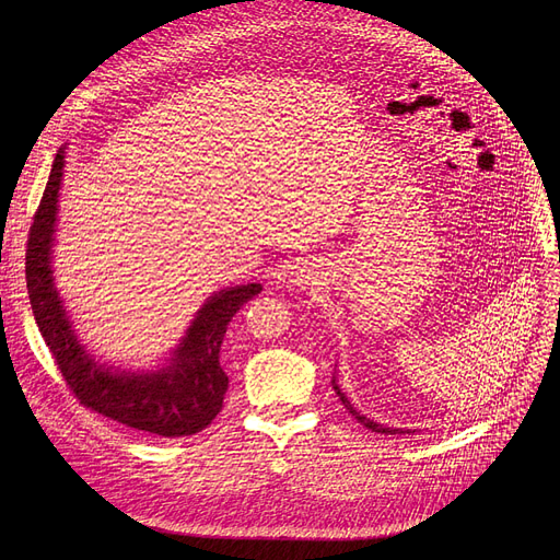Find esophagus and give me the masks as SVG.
<instances>
[{
	"mask_svg": "<svg viewBox=\"0 0 560 560\" xmlns=\"http://www.w3.org/2000/svg\"><path fill=\"white\" fill-rule=\"evenodd\" d=\"M310 279H312V275H310V270H305V268H301V270L294 275V283H296V285H307Z\"/></svg>",
	"mask_w": 560,
	"mask_h": 560,
	"instance_id": "34e87169",
	"label": "esophagus"
}]
</instances>
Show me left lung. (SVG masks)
Returning <instances> with one entry per match:
<instances>
[{"instance_id":"left-lung-1","label":"left lung","mask_w":560,"mask_h":560,"mask_svg":"<svg viewBox=\"0 0 560 560\" xmlns=\"http://www.w3.org/2000/svg\"><path fill=\"white\" fill-rule=\"evenodd\" d=\"M332 387H335V392H337V396L341 398V404L346 406V410L363 425V428H368V430H372V432H378V434H412L410 430H396V428H385V425H381V423H374V421H370L368 417H363V415H359L357 410H354V406L348 401V396L339 389V385H337V378L332 376Z\"/></svg>"}]
</instances>
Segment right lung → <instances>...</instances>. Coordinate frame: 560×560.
Segmentation results:
<instances>
[{"mask_svg":"<svg viewBox=\"0 0 560 560\" xmlns=\"http://www.w3.org/2000/svg\"><path fill=\"white\" fill-rule=\"evenodd\" d=\"M63 148L55 154L52 171L33 217L26 246V285L39 332L66 385L84 408L100 412L126 428L152 436H190L212 423L223 408L228 374L219 350L232 316L261 283L225 288L212 294L197 312L192 326L171 357L154 372H115L100 365L77 341L59 292L52 283L50 253L55 242L57 197L63 175Z\"/></svg>","mask_w":560,"mask_h":560,"instance_id":"1","label":"right lung"}]
</instances>
